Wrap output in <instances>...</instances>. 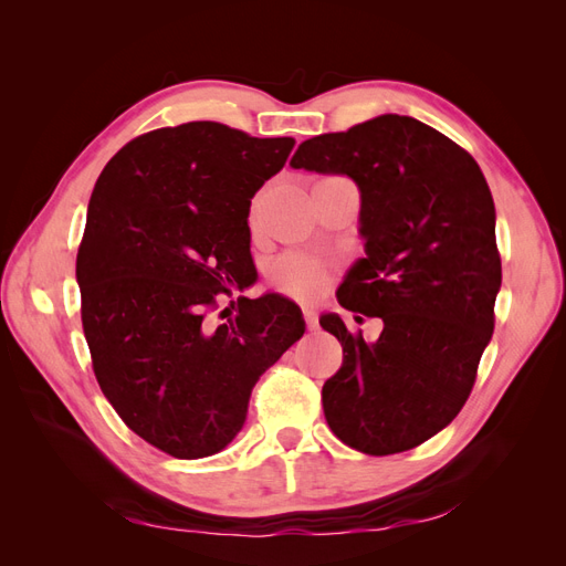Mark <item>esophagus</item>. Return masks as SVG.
<instances>
[{
    "label": "esophagus",
    "mask_w": 566,
    "mask_h": 566,
    "mask_svg": "<svg viewBox=\"0 0 566 566\" xmlns=\"http://www.w3.org/2000/svg\"><path fill=\"white\" fill-rule=\"evenodd\" d=\"M302 316H304L306 328H310V331H316V328H318V316H316V312H314V310H304V312H302Z\"/></svg>",
    "instance_id": "esophagus-1"
}]
</instances>
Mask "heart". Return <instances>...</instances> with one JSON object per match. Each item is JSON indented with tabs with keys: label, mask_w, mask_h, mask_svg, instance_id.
Returning <instances> with one entry per match:
<instances>
[{
	"label": "heart",
	"mask_w": 566,
	"mask_h": 566,
	"mask_svg": "<svg viewBox=\"0 0 566 566\" xmlns=\"http://www.w3.org/2000/svg\"><path fill=\"white\" fill-rule=\"evenodd\" d=\"M331 279V269L325 262L310 254H285L271 266L269 281L283 295L297 300H314L321 295Z\"/></svg>",
	"instance_id": "b5f03b06"
}]
</instances>
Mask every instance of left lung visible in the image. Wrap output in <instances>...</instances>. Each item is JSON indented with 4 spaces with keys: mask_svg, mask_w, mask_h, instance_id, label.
Masks as SVG:
<instances>
[{
    "mask_svg": "<svg viewBox=\"0 0 566 566\" xmlns=\"http://www.w3.org/2000/svg\"><path fill=\"white\" fill-rule=\"evenodd\" d=\"M290 165L356 181L366 256L337 300L385 323L368 345L321 316L342 345L321 391L325 420L368 455L416 449L465 406L493 333L503 273L489 184L449 136L391 113L306 139Z\"/></svg>",
    "mask_w": 566,
    "mask_h": 566,
    "instance_id": "8db88e82",
    "label": "left lung"
}]
</instances>
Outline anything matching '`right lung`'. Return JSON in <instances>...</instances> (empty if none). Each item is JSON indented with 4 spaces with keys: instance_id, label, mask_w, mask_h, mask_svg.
I'll return each mask as SVG.
<instances>
[{
    "instance_id": "1",
    "label": "right lung",
    "mask_w": 566,
    "mask_h": 566,
    "mask_svg": "<svg viewBox=\"0 0 566 566\" xmlns=\"http://www.w3.org/2000/svg\"><path fill=\"white\" fill-rule=\"evenodd\" d=\"M293 146L202 119L136 136L96 179L77 250L92 368L129 430L172 458L224 449L254 382L304 335L279 295L210 318L252 281L250 200Z\"/></svg>"
}]
</instances>
